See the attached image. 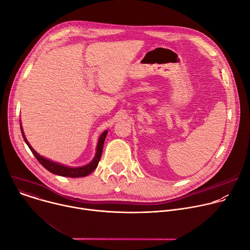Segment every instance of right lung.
<instances>
[{
    "instance_id": "1",
    "label": "right lung",
    "mask_w": 250,
    "mask_h": 250,
    "mask_svg": "<svg viewBox=\"0 0 250 250\" xmlns=\"http://www.w3.org/2000/svg\"><path fill=\"white\" fill-rule=\"evenodd\" d=\"M21 134H22V137L25 141V144L27 145V146L29 147V149L31 150L32 154L35 156V158H37L39 160V162L45 168L47 169L49 172L53 173V174H56V175H59V176H64V177H70V178H77V177H85L89 174H91L98 166L99 164V161L101 159V156H102V151H103V146H104V138L106 136V133H108V130H104L100 138H99V141H98V145H97V151H96V155L94 157V159L87 165L85 166H82V167H68V166H65V165H62V164H59L57 162H53L47 158H44L42 157V155H40L37 151H35L31 146L30 145L28 144V141L26 140L25 138V135L23 133V130H22V127H21Z\"/></svg>"
}]
</instances>
